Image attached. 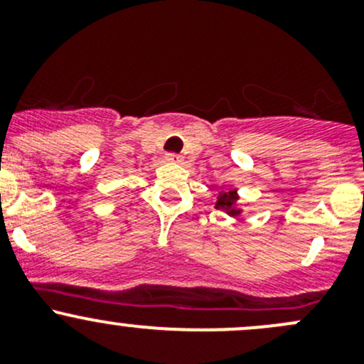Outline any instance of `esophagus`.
I'll list each match as a JSON object with an SVG mask.
<instances>
[{"mask_svg":"<svg viewBox=\"0 0 364 364\" xmlns=\"http://www.w3.org/2000/svg\"><path fill=\"white\" fill-rule=\"evenodd\" d=\"M166 161L168 163H182V156H178V154H166Z\"/></svg>","mask_w":364,"mask_h":364,"instance_id":"obj_1","label":"esophagus"}]
</instances>
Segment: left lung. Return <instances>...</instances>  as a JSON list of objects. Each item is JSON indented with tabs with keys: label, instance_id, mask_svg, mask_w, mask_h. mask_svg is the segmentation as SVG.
<instances>
[{
	"label": "left lung",
	"instance_id": "1",
	"mask_svg": "<svg viewBox=\"0 0 364 364\" xmlns=\"http://www.w3.org/2000/svg\"><path fill=\"white\" fill-rule=\"evenodd\" d=\"M237 196L235 191H226V193H221L218 196V201H215V208L218 210H225L228 215H239L240 208H237Z\"/></svg>",
	"mask_w": 364,
	"mask_h": 364
}]
</instances>
